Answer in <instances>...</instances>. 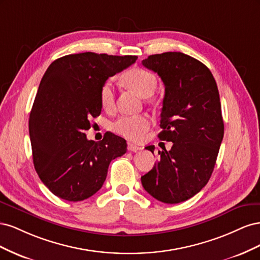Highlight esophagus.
I'll return each instance as SVG.
<instances>
[{
    "mask_svg": "<svg viewBox=\"0 0 260 260\" xmlns=\"http://www.w3.org/2000/svg\"><path fill=\"white\" fill-rule=\"evenodd\" d=\"M127 148H128V151H130V152H139V151H141V149H142V147H140V146H138L136 144H132L130 142L128 143Z\"/></svg>",
    "mask_w": 260,
    "mask_h": 260,
    "instance_id": "1",
    "label": "esophagus"
}]
</instances>
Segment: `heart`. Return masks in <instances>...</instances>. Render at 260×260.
Wrapping results in <instances>:
<instances>
[{
	"mask_svg": "<svg viewBox=\"0 0 260 260\" xmlns=\"http://www.w3.org/2000/svg\"><path fill=\"white\" fill-rule=\"evenodd\" d=\"M122 81L127 88L135 91L141 98L153 95L157 88V78L143 68H133L125 73ZM101 105L104 109H112L115 104V93L111 81H106L100 91ZM152 119L147 115L121 116L113 123V131L124 139L140 142L151 128Z\"/></svg>",
	"mask_w": 260,
	"mask_h": 260,
	"instance_id": "b5f03b06",
	"label": "heart"
}]
</instances>
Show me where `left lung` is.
<instances>
[{
	"instance_id": "1",
	"label": "left lung",
	"mask_w": 260,
	"mask_h": 260,
	"mask_svg": "<svg viewBox=\"0 0 260 260\" xmlns=\"http://www.w3.org/2000/svg\"><path fill=\"white\" fill-rule=\"evenodd\" d=\"M142 65L165 84L158 138L172 147L158 152L141 182L154 199L178 204L198 194L214 171L224 130L217 83L203 62L180 52L149 55Z\"/></svg>"
}]
</instances>
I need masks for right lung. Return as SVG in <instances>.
<instances>
[{
  "label": "right lung",
  "mask_w": 260,
  "mask_h": 260,
  "mask_svg": "<svg viewBox=\"0 0 260 260\" xmlns=\"http://www.w3.org/2000/svg\"><path fill=\"white\" fill-rule=\"evenodd\" d=\"M137 58L85 52L57 58L46 69L30 113L29 135L37 174L57 198H91L103 185L111 161L127 152L125 140L112 132L100 142L84 132L101 114L102 85Z\"/></svg>",
  "instance_id": "obj_1"
}]
</instances>
